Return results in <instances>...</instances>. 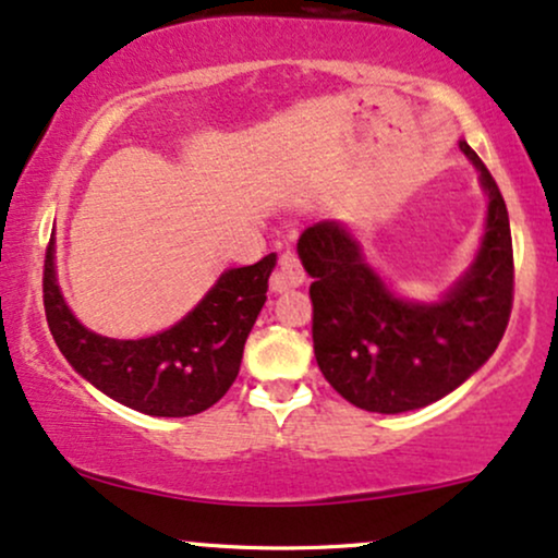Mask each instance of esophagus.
<instances>
[{
	"instance_id": "1",
	"label": "esophagus",
	"mask_w": 558,
	"mask_h": 558,
	"mask_svg": "<svg viewBox=\"0 0 558 558\" xmlns=\"http://www.w3.org/2000/svg\"><path fill=\"white\" fill-rule=\"evenodd\" d=\"M304 283V265H301L296 252H283L278 259V272L272 275V291L283 293L288 288Z\"/></svg>"
}]
</instances>
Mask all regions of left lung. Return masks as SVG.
I'll return each instance as SVG.
<instances>
[{"label":"left lung","instance_id":"1","mask_svg":"<svg viewBox=\"0 0 558 558\" xmlns=\"http://www.w3.org/2000/svg\"><path fill=\"white\" fill-rule=\"evenodd\" d=\"M462 151L488 191V226L472 270L438 304L396 299L364 265L338 222L299 239L312 275V343L325 380L345 401L377 414L427 407L459 388L501 343L514 304V252L506 202L472 146Z\"/></svg>","mask_w":558,"mask_h":558}]
</instances>
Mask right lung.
Returning <instances> with one entry per match:
<instances>
[{
    "instance_id": "obj_1",
    "label": "right lung",
    "mask_w": 558,
    "mask_h": 558,
    "mask_svg": "<svg viewBox=\"0 0 558 558\" xmlns=\"http://www.w3.org/2000/svg\"><path fill=\"white\" fill-rule=\"evenodd\" d=\"M275 254L217 280L181 323L141 341H114L86 330L68 310L54 278V246L44 259V312L54 343L92 386L151 414L191 417L217 403L239 375L243 343L267 301Z\"/></svg>"
}]
</instances>
